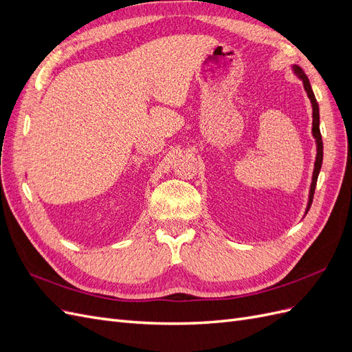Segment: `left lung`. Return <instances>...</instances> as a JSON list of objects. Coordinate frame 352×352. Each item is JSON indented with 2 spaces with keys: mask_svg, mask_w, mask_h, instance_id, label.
<instances>
[{
  "mask_svg": "<svg viewBox=\"0 0 352 352\" xmlns=\"http://www.w3.org/2000/svg\"><path fill=\"white\" fill-rule=\"evenodd\" d=\"M294 73L296 74L298 78H300L304 83V89L308 95V98L311 101V107H313V136L316 140V145H317V155H316V162H314V172H313V177H311V186H310V195H308V202H307V208H305V214L308 212L311 207V202H313V197H314V189H316V184H317V177L318 173H320V168H322V163H323V141H322V133H320V114H318V104L316 101L314 97V92L311 89V85L310 80H308L307 74L304 73V70L294 65L292 66Z\"/></svg>",
  "mask_w": 352,
  "mask_h": 352,
  "instance_id": "obj_1",
  "label": "left lung"
}]
</instances>
